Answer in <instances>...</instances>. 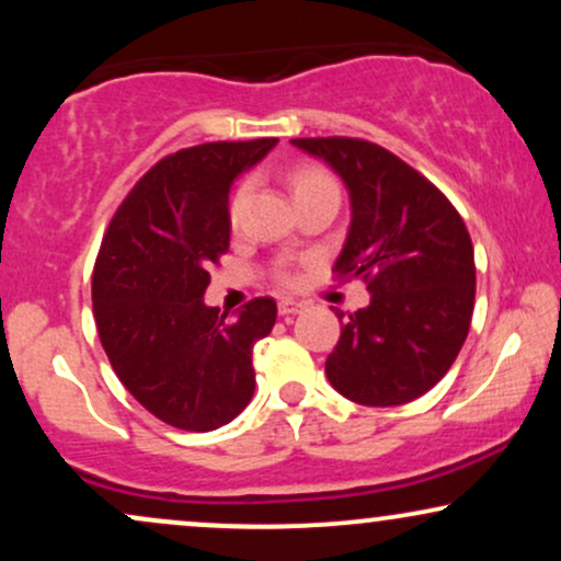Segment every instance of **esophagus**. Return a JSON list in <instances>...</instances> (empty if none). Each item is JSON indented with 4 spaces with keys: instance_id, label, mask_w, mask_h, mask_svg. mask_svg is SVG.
<instances>
[{
    "instance_id": "esophagus-1",
    "label": "esophagus",
    "mask_w": 561,
    "mask_h": 561,
    "mask_svg": "<svg viewBox=\"0 0 561 561\" xmlns=\"http://www.w3.org/2000/svg\"><path fill=\"white\" fill-rule=\"evenodd\" d=\"M302 308V302L298 300H289V298H282L279 300V317H295Z\"/></svg>"
}]
</instances>
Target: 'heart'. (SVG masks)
<instances>
[{
  "label": "heart",
  "instance_id": "1",
  "mask_svg": "<svg viewBox=\"0 0 561 561\" xmlns=\"http://www.w3.org/2000/svg\"><path fill=\"white\" fill-rule=\"evenodd\" d=\"M289 186H293L295 199L317 195V192H337L334 179L324 169H319V165H298V169H293V173H289ZM248 195H250L248 182H242L234 192H231V199H229L231 227L240 224L244 205H248Z\"/></svg>",
  "mask_w": 561,
  "mask_h": 561
}]
</instances>
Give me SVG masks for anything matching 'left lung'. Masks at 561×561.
<instances>
[{
	"label": "left lung",
	"instance_id": "1",
	"mask_svg": "<svg viewBox=\"0 0 561 561\" xmlns=\"http://www.w3.org/2000/svg\"><path fill=\"white\" fill-rule=\"evenodd\" d=\"M343 179L351 229L334 274L371 300L347 313L327 379L347 401L401 405L443 379L474 308V250L459 210L433 182L366 139H293ZM343 319V313H340Z\"/></svg>",
	"mask_w": 561,
	"mask_h": 561
}]
</instances>
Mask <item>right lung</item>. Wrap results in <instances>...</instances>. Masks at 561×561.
Masks as SVG:
<instances>
[{"label": "right lung", "instance_id": "obj_1", "mask_svg": "<svg viewBox=\"0 0 561 561\" xmlns=\"http://www.w3.org/2000/svg\"><path fill=\"white\" fill-rule=\"evenodd\" d=\"M276 139L208 141L158 160L102 237L92 274L100 343L137 401L171 427L208 433L255 390L253 345L272 332L274 298L237 317L205 306L210 263L229 250V190Z\"/></svg>", "mask_w": 561, "mask_h": 561}]
</instances>
